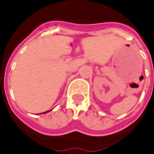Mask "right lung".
<instances>
[{"label":"right lung","instance_id":"obj_1","mask_svg":"<svg viewBox=\"0 0 154 154\" xmlns=\"http://www.w3.org/2000/svg\"><path fill=\"white\" fill-rule=\"evenodd\" d=\"M47 112H48V111H46V112H44V113H47ZM43 114H44V113H43Z\"/></svg>","mask_w":154,"mask_h":154}]
</instances>
